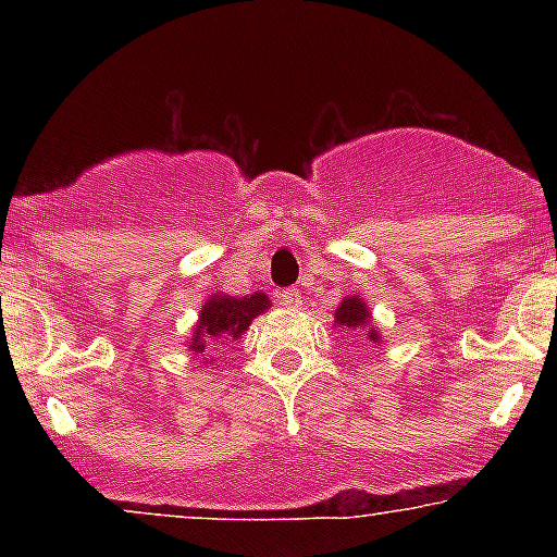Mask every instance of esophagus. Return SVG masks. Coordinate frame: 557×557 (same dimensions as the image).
Instances as JSON below:
<instances>
[{
  "label": "esophagus",
  "mask_w": 557,
  "mask_h": 557,
  "mask_svg": "<svg viewBox=\"0 0 557 557\" xmlns=\"http://www.w3.org/2000/svg\"><path fill=\"white\" fill-rule=\"evenodd\" d=\"M277 301L285 307V310H299V307H301V296H299V290H296V288L280 290Z\"/></svg>",
  "instance_id": "34e87169"
}]
</instances>
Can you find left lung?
<instances>
[{
  "mask_svg": "<svg viewBox=\"0 0 557 557\" xmlns=\"http://www.w3.org/2000/svg\"><path fill=\"white\" fill-rule=\"evenodd\" d=\"M334 325H339V329L363 331V336H367L372 345L383 347V334L372 325V310H369V305L363 301V296H345L334 312Z\"/></svg>",
  "mask_w": 557,
  "mask_h": 557,
  "instance_id": "left-lung-1",
  "label": "left lung"
}]
</instances>
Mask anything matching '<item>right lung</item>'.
I'll return each instance as SVG.
<instances>
[{
	"instance_id": "add662e5",
	"label": "right lung",
	"mask_w": 557,
	"mask_h": 557,
	"mask_svg": "<svg viewBox=\"0 0 557 557\" xmlns=\"http://www.w3.org/2000/svg\"><path fill=\"white\" fill-rule=\"evenodd\" d=\"M269 307H272V301L261 290H256L250 296H207L199 310V320H196L185 347L194 352V358H199V352H207V347L218 345V342L223 345V342L243 339V334L250 329L252 320L261 312H267Z\"/></svg>"
}]
</instances>
